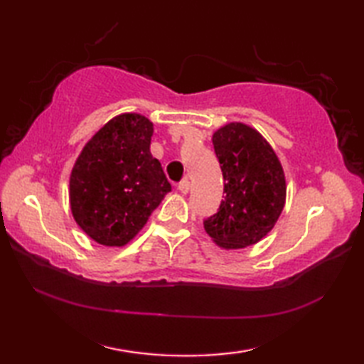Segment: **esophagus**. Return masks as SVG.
Masks as SVG:
<instances>
[{
    "mask_svg": "<svg viewBox=\"0 0 364 364\" xmlns=\"http://www.w3.org/2000/svg\"><path fill=\"white\" fill-rule=\"evenodd\" d=\"M189 189H191V183H189V180H183L180 184H178V191H180L181 194H184V196L188 194Z\"/></svg>",
    "mask_w": 364,
    "mask_h": 364,
    "instance_id": "34e87169",
    "label": "esophagus"
}]
</instances>
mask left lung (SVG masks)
Listing matches in <instances>:
<instances>
[{"label":"left lung","mask_w":364,"mask_h":364,"mask_svg":"<svg viewBox=\"0 0 364 364\" xmlns=\"http://www.w3.org/2000/svg\"><path fill=\"white\" fill-rule=\"evenodd\" d=\"M215 156L223 175L218 214L208 218L205 231L225 250L259 242L280 218L286 202L282 162L259 131L231 122L213 134Z\"/></svg>","instance_id":"8db88e82"}]
</instances>
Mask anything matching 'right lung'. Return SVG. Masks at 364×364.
I'll return each instance as SVG.
<instances>
[{
    "label": "right lung",
    "mask_w": 364,
    "mask_h": 364,
    "mask_svg": "<svg viewBox=\"0 0 364 364\" xmlns=\"http://www.w3.org/2000/svg\"><path fill=\"white\" fill-rule=\"evenodd\" d=\"M153 123L125 112L100 128L84 145L70 173V210L89 237L123 247L149 220L172 186L151 156Z\"/></svg>",
    "instance_id": "add662e5"
}]
</instances>
